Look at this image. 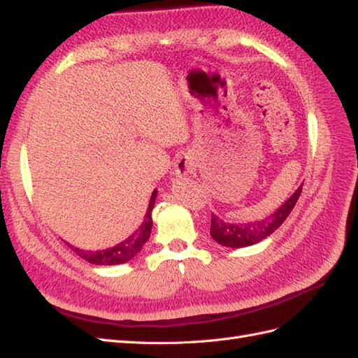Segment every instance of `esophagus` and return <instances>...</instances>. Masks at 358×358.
Returning <instances> with one entry per match:
<instances>
[{"label":"esophagus","mask_w":358,"mask_h":358,"mask_svg":"<svg viewBox=\"0 0 358 358\" xmlns=\"http://www.w3.org/2000/svg\"><path fill=\"white\" fill-rule=\"evenodd\" d=\"M173 169H176L177 176H181V177L189 176V173L195 169V162L190 157V155L185 154L176 162V168Z\"/></svg>","instance_id":"1"}]
</instances>
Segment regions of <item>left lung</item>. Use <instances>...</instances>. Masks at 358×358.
Wrapping results in <instances>:
<instances>
[{
	"instance_id": "obj_1",
	"label": "left lung",
	"mask_w": 358,
	"mask_h": 358,
	"mask_svg": "<svg viewBox=\"0 0 358 358\" xmlns=\"http://www.w3.org/2000/svg\"><path fill=\"white\" fill-rule=\"evenodd\" d=\"M301 190L302 186H299L295 194H293L278 210H275L272 215L255 222L228 224L224 222L221 217L212 215V221H210V234H212L213 241L224 246H230V248H243V246H250L266 239L268 236H271L284 221H286V217L290 215L293 207L296 204V201L301 195Z\"/></svg>"
}]
</instances>
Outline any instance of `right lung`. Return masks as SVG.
<instances>
[{"mask_svg":"<svg viewBox=\"0 0 358 358\" xmlns=\"http://www.w3.org/2000/svg\"><path fill=\"white\" fill-rule=\"evenodd\" d=\"M155 195H157V190L152 192L151 199H150V206H148V212H146L143 222L139 227V230H136L130 237H128V239H125L121 243H117L116 246H113V248H107L103 251H85V250L76 248V246H72V245H68V246L72 251H76V254L80 255L81 259H85L86 262L92 263V264H121V263L131 260L134 255L142 250V246L146 243V241L150 239Z\"/></svg>","mask_w":358,"mask_h":358,"instance_id":"obj_1","label":"right lung"}]
</instances>
